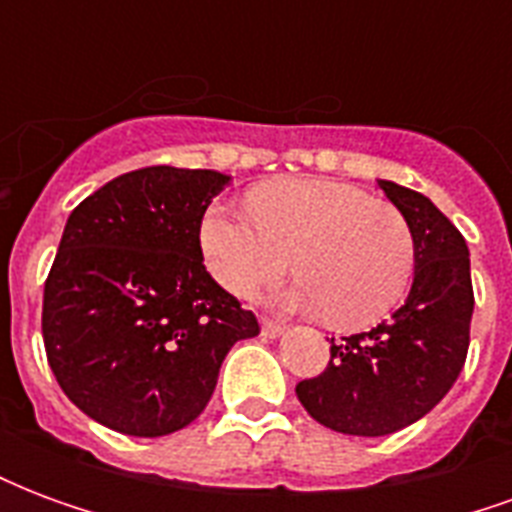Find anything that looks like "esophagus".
Returning <instances> with one entry per match:
<instances>
[{"label": "esophagus", "mask_w": 512, "mask_h": 512, "mask_svg": "<svg viewBox=\"0 0 512 512\" xmlns=\"http://www.w3.org/2000/svg\"><path fill=\"white\" fill-rule=\"evenodd\" d=\"M263 334H266V337H271V340H274V337H279V334H285V323H277V321H263Z\"/></svg>", "instance_id": "34e87169"}]
</instances>
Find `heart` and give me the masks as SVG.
I'll use <instances>...</instances> for the list:
<instances>
[{
	"instance_id": "1",
	"label": "heart",
	"mask_w": 512,
	"mask_h": 512,
	"mask_svg": "<svg viewBox=\"0 0 512 512\" xmlns=\"http://www.w3.org/2000/svg\"><path fill=\"white\" fill-rule=\"evenodd\" d=\"M246 208L216 200L202 213L197 244L211 277L235 296L299 274L288 301L340 332L367 329L406 296L414 238L403 216L351 183L279 178L246 194Z\"/></svg>"
}]
</instances>
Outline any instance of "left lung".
Here are the masks:
<instances>
[{"instance_id": "obj_1", "label": "left lung", "mask_w": 512, "mask_h": 512, "mask_svg": "<svg viewBox=\"0 0 512 512\" xmlns=\"http://www.w3.org/2000/svg\"><path fill=\"white\" fill-rule=\"evenodd\" d=\"M414 238V282L392 321L334 343L321 376L296 384L301 406L348 436H386L428 414L458 381L474 290L469 246L433 202L378 180Z\"/></svg>"}]
</instances>
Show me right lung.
<instances>
[{"label":"right lung","instance_id":"right-lung-1","mask_svg":"<svg viewBox=\"0 0 512 512\" xmlns=\"http://www.w3.org/2000/svg\"><path fill=\"white\" fill-rule=\"evenodd\" d=\"M227 183L213 169H134L68 216L43 288V345L62 392L106 428L145 439L186 428L227 351L260 334L197 244Z\"/></svg>","mask_w":512,"mask_h":512}]
</instances>
